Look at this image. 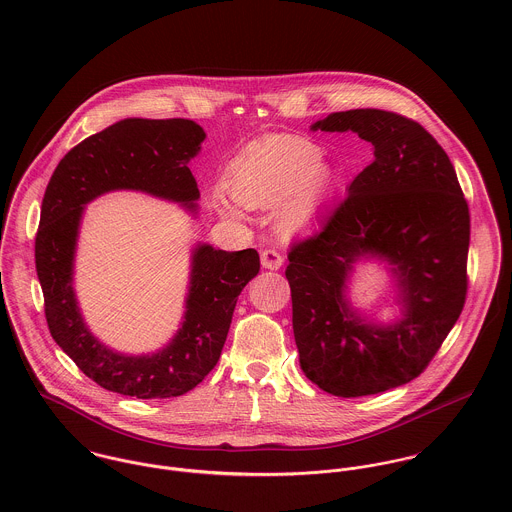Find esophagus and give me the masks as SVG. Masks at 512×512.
<instances>
[{
  "instance_id": "34e87169",
  "label": "esophagus",
  "mask_w": 512,
  "mask_h": 512,
  "mask_svg": "<svg viewBox=\"0 0 512 512\" xmlns=\"http://www.w3.org/2000/svg\"><path fill=\"white\" fill-rule=\"evenodd\" d=\"M260 260H262V266L268 270H278L284 264V256L276 248H266L260 254Z\"/></svg>"
}]
</instances>
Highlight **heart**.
<instances>
[{
  "label": "heart",
  "instance_id": "heart-1",
  "mask_svg": "<svg viewBox=\"0 0 512 512\" xmlns=\"http://www.w3.org/2000/svg\"><path fill=\"white\" fill-rule=\"evenodd\" d=\"M321 147L307 140L276 142L260 147L240 161L232 175V195L252 209H266L290 197L280 215L284 230L293 232L321 209L331 173L321 167ZM224 209H228L224 205Z\"/></svg>",
  "mask_w": 512,
  "mask_h": 512
}]
</instances>
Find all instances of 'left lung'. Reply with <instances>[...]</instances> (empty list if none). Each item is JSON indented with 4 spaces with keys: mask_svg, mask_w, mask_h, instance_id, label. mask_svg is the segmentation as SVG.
Listing matches in <instances>:
<instances>
[{
    "mask_svg": "<svg viewBox=\"0 0 512 512\" xmlns=\"http://www.w3.org/2000/svg\"><path fill=\"white\" fill-rule=\"evenodd\" d=\"M355 132L374 159L319 230L293 242L292 288L299 365L321 390L357 398L420 376L465 305L469 207L455 169L418 122L388 110L333 112L311 126ZM361 257L386 259L399 278L403 319L376 326L344 292Z\"/></svg>",
    "mask_w": 512,
    "mask_h": 512,
    "instance_id": "obj_1",
    "label": "left lung"
}]
</instances>
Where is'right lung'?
<instances>
[{
  "label": "right lung",
  "instance_id": "right-lung-1",
  "mask_svg": "<svg viewBox=\"0 0 512 512\" xmlns=\"http://www.w3.org/2000/svg\"><path fill=\"white\" fill-rule=\"evenodd\" d=\"M203 140L205 132L193 120L128 118L74 146L47 185L35 236L47 325L74 365L106 390L142 400L193 390L219 363L236 299L260 272L254 248L224 252L199 244L181 329L155 355L130 357L108 349L80 315L73 262L84 205L108 191L134 189L197 213L199 189L187 163Z\"/></svg>",
  "mask_w": 512,
  "mask_h": 512
}]
</instances>
